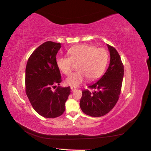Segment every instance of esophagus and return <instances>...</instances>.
Segmentation results:
<instances>
[{
	"mask_svg": "<svg viewBox=\"0 0 151 151\" xmlns=\"http://www.w3.org/2000/svg\"><path fill=\"white\" fill-rule=\"evenodd\" d=\"M76 89V87H73V86L71 87V91H75Z\"/></svg>",
	"mask_w": 151,
	"mask_h": 151,
	"instance_id": "obj_1",
	"label": "esophagus"
}]
</instances>
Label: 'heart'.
Instances as JSON below:
<instances>
[{"mask_svg":"<svg viewBox=\"0 0 151 151\" xmlns=\"http://www.w3.org/2000/svg\"><path fill=\"white\" fill-rule=\"evenodd\" d=\"M69 57H60L56 60L59 70L65 75L71 73L73 65L76 64L78 71L72 73L65 82L71 86L77 87L87 78L93 81L101 76L109 62V53L104 48H96L94 46L82 44L74 46L68 50Z\"/></svg>","mask_w":151,"mask_h":151,"instance_id":"obj_1","label":"heart"}]
</instances>
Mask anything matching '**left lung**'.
Masks as SVG:
<instances>
[{"label":"left lung","mask_w":151,"mask_h":151,"mask_svg":"<svg viewBox=\"0 0 151 151\" xmlns=\"http://www.w3.org/2000/svg\"><path fill=\"white\" fill-rule=\"evenodd\" d=\"M110 54L109 66L97 82L90 84L88 89L82 91L80 106L82 111L91 117H101L108 114L117 103L121 94L124 65L116 49L107 45Z\"/></svg>","instance_id":"obj_1"}]
</instances>
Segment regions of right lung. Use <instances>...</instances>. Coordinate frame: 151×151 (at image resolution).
Segmentation results:
<instances>
[{"label":"right lung","mask_w":151,"mask_h":151,"mask_svg":"<svg viewBox=\"0 0 151 151\" xmlns=\"http://www.w3.org/2000/svg\"><path fill=\"white\" fill-rule=\"evenodd\" d=\"M60 42L46 41L37 47L29 58L25 69V92L33 109L46 118L59 117L65 111V103L70 87L58 86L62 82L56 64Z\"/></svg>","instance_id":"add662e5"}]
</instances>
